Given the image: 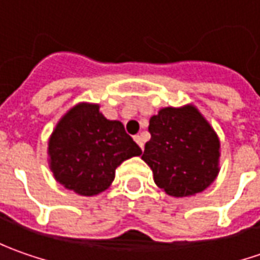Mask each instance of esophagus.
<instances>
[{"label": "esophagus", "mask_w": 260, "mask_h": 260, "mask_svg": "<svg viewBox=\"0 0 260 260\" xmlns=\"http://www.w3.org/2000/svg\"><path fill=\"white\" fill-rule=\"evenodd\" d=\"M135 140L136 143L140 146V149L143 150V139H142V136H135Z\"/></svg>", "instance_id": "obj_1"}]
</instances>
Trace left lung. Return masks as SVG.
Wrapping results in <instances>:
<instances>
[{"mask_svg": "<svg viewBox=\"0 0 260 260\" xmlns=\"http://www.w3.org/2000/svg\"><path fill=\"white\" fill-rule=\"evenodd\" d=\"M150 140L142 159L155 184L171 197L203 192L218 174L220 140L194 105L166 107L149 121Z\"/></svg>", "mask_w": 260, "mask_h": 260, "instance_id": "obj_1", "label": "left lung"}]
</instances>
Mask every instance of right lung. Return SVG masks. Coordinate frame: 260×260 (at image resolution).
<instances>
[{
  "instance_id": "right-lung-1",
  "label": "right lung",
  "mask_w": 260,
  "mask_h": 260,
  "mask_svg": "<svg viewBox=\"0 0 260 260\" xmlns=\"http://www.w3.org/2000/svg\"><path fill=\"white\" fill-rule=\"evenodd\" d=\"M142 149L117 120H107L98 104L75 105L49 139V162L55 179L76 194L92 197L114 181L115 168Z\"/></svg>"
}]
</instances>
